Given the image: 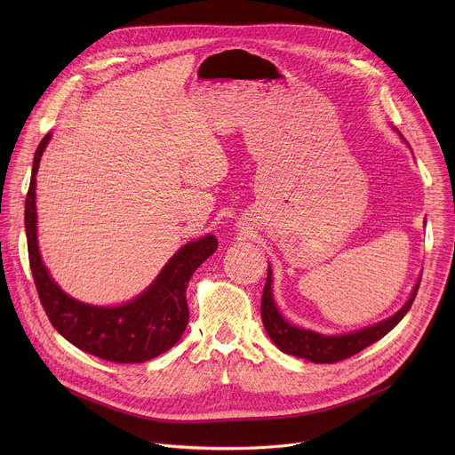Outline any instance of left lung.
<instances>
[{"instance_id": "8db88e82", "label": "left lung", "mask_w": 455, "mask_h": 455, "mask_svg": "<svg viewBox=\"0 0 455 455\" xmlns=\"http://www.w3.org/2000/svg\"><path fill=\"white\" fill-rule=\"evenodd\" d=\"M419 283L421 279L414 286V291L411 299L405 302V306L393 316L374 323V326L358 330L355 333L328 337V335H320L309 330L291 326L288 320H284V316L281 315V311L274 302L272 268H268V277H267V284L261 299V318L268 337L283 353L309 360L313 363H335L360 353L362 349L369 347L371 344H374L376 340H379L381 337H385L388 331H391L411 309L416 299Z\"/></svg>"}]
</instances>
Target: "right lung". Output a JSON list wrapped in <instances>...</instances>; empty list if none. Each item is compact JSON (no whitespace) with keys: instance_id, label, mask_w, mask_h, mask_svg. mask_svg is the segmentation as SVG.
Masks as SVG:
<instances>
[{"instance_id":"add662e5","label":"right lung","mask_w":455,"mask_h":455,"mask_svg":"<svg viewBox=\"0 0 455 455\" xmlns=\"http://www.w3.org/2000/svg\"><path fill=\"white\" fill-rule=\"evenodd\" d=\"M50 139L52 135L48 133L34 155L25 202L28 259L43 309L64 339L93 356L116 363H142L156 358L181 339L188 322L185 297L188 279L216 251L218 239L209 234L181 246L155 283L132 302L99 307L72 299L48 275L37 246L36 174Z\"/></svg>"}]
</instances>
